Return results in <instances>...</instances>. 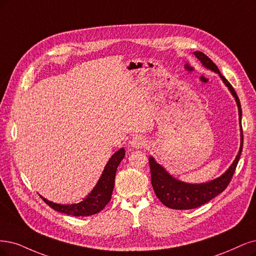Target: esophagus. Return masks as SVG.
<instances>
[{
	"label": "esophagus",
	"mask_w": 256,
	"mask_h": 256,
	"mask_svg": "<svg viewBox=\"0 0 256 256\" xmlns=\"http://www.w3.org/2000/svg\"><path fill=\"white\" fill-rule=\"evenodd\" d=\"M130 144L132 148H142L146 146V141L144 137L135 136L130 141Z\"/></svg>",
	"instance_id": "34e87169"
}]
</instances>
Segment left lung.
Returning <instances> with one entry per match:
<instances>
[{
    "label": "left lung",
    "mask_w": 256,
    "mask_h": 256,
    "mask_svg": "<svg viewBox=\"0 0 256 256\" xmlns=\"http://www.w3.org/2000/svg\"><path fill=\"white\" fill-rule=\"evenodd\" d=\"M194 54L196 58L202 62V64L206 68H209L214 72L218 74L222 82L226 84V86L229 88L232 96L235 98L236 104L238 106V115H240V123L242 121V106L240 99L236 94L232 85L229 83L224 76L220 74V70L213 61L206 56L202 52H195ZM242 128L240 124V148L238 154L234 159L233 164L230 168L220 177L209 182L204 184H186L184 182L178 180L173 177L168 172L166 171V168L156 162V160L150 156L148 158V164L150 168V182H152V186L155 191L156 196L159 198L166 206L170 209L175 210H190L195 209L202 206L204 204L210 202L215 196L220 194L226 190V188L230 184L233 174L235 172L236 166L238 164L240 158V153L242 150Z\"/></svg>",
    "instance_id": "left-lung-1"
}]
</instances>
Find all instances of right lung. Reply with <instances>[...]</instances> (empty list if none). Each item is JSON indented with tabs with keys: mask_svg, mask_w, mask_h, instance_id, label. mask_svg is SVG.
Listing matches in <instances>:
<instances>
[{
	"mask_svg": "<svg viewBox=\"0 0 256 256\" xmlns=\"http://www.w3.org/2000/svg\"><path fill=\"white\" fill-rule=\"evenodd\" d=\"M124 155L126 150L122 148L110 158L96 186L92 188V192L86 197L83 198L82 202L78 204H60L47 200L41 195L40 197L54 210L68 215L90 216L99 213L110 200L114 184H115L117 168L121 162V160L124 158Z\"/></svg>",
	"mask_w": 256,
	"mask_h": 256,
	"instance_id": "obj_1",
	"label": "right lung"
}]
</instances>
